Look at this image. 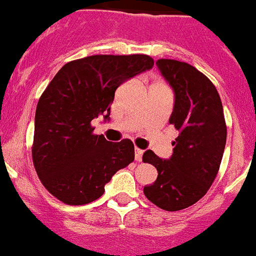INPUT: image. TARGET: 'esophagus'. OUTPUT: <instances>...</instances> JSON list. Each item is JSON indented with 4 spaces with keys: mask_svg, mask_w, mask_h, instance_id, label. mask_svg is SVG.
<instances>
[{
    "mask_svg": "<svg viewBox=\"0 0 256 256\" xmlns=\"http://www.w3.org/2000/svg\"><path fill=\"white\" fill-rule=\"evenodd\" d=\"M142 156H143V150H140V148H135V160L142 161Z\"/></svg>",
    "mask_w": 256,
    "mask_h": 256,
    "instance_id": "1",
    "label": "esophagus"
}]
</instances>
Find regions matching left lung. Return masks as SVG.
I'll use <instances>...</instances> for the list:
<instances>
[{"label":"left lung","instance_id":"1","mask_svg":"<svg viewBox=\"0 0 256 256\" xmlns=\"http://www.w3.org/2000/svg\"><path fill=\"white\" fill-rule=\"evenodd\" d=\"M156 65L174 91L169 124L178 136L168 160L151 150L144 152L143 161L158 174L143 192L161 210L180 211L195 204L214 184L226 143V124L218 90L203 72L176 60L161 58Z\"/></svg>","mask_w":256,"mask_h":256}]
</instances>
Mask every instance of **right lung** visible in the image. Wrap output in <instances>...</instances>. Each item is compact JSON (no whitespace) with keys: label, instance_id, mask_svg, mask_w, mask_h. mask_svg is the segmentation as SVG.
I'll return each instance as SVG.
<instances>
[{"label":"right lung","instance_id":"1","mask_svg":"<svg viewBox=\"0 0 256 256\" xmlns=\"http://www.w3.org/2000/svg\"><path fill=\"white\" fill-rule=\"evenodd\" d=\"M147 54H96L68 62L36 106L32 160L44 188L62 203L82 206L104 194L105 184L134 161L130 139L113 143L94 134L91 121L109 120L114 92L150 70Z\"/></svg>","mask_w":256,"mask_h":256}]
</instances>
